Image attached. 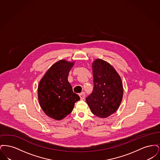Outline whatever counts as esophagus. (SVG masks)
<instances>
[{
    "label": "esophagus",
    "instance_id": "34e87169",
    "mask_svg": "<svg viewBox=\"0 0 160 160\" xmlns=\"http://www.w3.org/2000/svg\"><path fill=\"white\" fill-rule=\"evenodd\" d=\"M79 96H80V99H82V100H83V99H84L85 98V93H84V92H82L81 93H80L79 94Z\"/></svg>",
    "mask_w": 160,
    "mask_h": 160
}]
</instances>
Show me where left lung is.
Listing matches in <instances>:
<instances>
[{"mask_svg":"<svg viewBox=\"0 0 160 160\" xmlns=\"http://www.w3.org/2000/svg\"><path fill=\"white\" fill-rule=\"evenodd\" d=\"M93 89L86 101L92 113L106 118L117 111L122 101V80L109 63L97 59L92 63Z\"/></svg>","mask_w":160,"mask_h":160,"instance_id":"obj_1","label":"left lung"}]
</instances>
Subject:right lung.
<instances>
[{"mask_svg": "<svg viewBox=\"0 0 160 160\" xmlns=\"http://www.w3.org/2000/svg\"><path fill=\"white\" fill-rule=\"evenodd\" d=\"M75 62L64 59L56 62L41 79L38 87L39 105L45 114L61 121L72 111L79 96L69 83V72Z\"/></svg>", "mask_w": 160, "mask_h": 160, "instance_id": "add662e5", "label": "right lung"}]
</instances>
